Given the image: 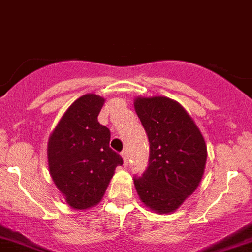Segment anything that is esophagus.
I'll use <instances>...</instances> for the list:
<instances>
[{
  "label": "esophagus",
  "mask_w": 252,
  "mask_h": 252,
  "mask_svg": "<svg viewBox=\"0 0 252 252\" xmlns=\"http://www.w3.org/2000/svg\"><path fill=\"white\" fill-rule=\"evenodd\" d=\"M121 156H122V158H124V164L127 165V163H128V152L127 150L125 149L124 152L121 153Z\"/></svg>",
  "instance_id": "obj_1"
}]
</instances>
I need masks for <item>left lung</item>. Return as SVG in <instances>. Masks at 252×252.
<instances>
[{"label":"left lung","mask_w":252,"mask_h":252,"mask_svg":"<svg viewBox=\"0 0 252 252\" xmlns=\"http://www.w3.org/2000/svg\"><path fill=\"white\" fill-rule=\"evenodd\" d=\"M134 105L150 145L148 168L134 178L137 195L154 212H175L201 181L204 137L184 107L167 96H139Z\"/></svg>","instance_id":"8db88e82"}]
</instances>
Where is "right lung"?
Here are the masks:
<instances>
[{
    "label": "right lung",
    "instance_id": "obj_1",
    "mask_svg": "<svg viewBox=\"0 0 252 252\" xmlns=\"http://www.w3.org/2000/svg\"><path fill=\"white\" fill-rule=\"evenodd\" d=\"M102 96L85 94L64 112L49 136L52 180L74 209H89L102 200L122 157L109 148L111 132L98 122Z\"/></svg>",
    "mask_w": 252,
    "mask_h": 252
}]
</instances>
